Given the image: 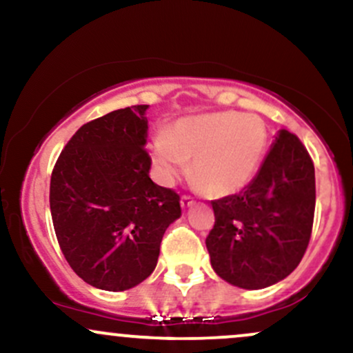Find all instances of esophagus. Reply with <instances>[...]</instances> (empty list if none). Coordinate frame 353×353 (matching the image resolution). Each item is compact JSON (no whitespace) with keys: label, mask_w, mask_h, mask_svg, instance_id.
<instances>
[{"label":"esophagus","mask_w":353,"mask_h":353,"mask_svg":"<svg viewBox=\"0 0 353 353\" xmlns=\"http://www.w3.org/2000/svg\"><path fill=\"white\" fill-rule=\"evenodd\" d=\"M192 204H194L192 197H189V196H182V197H181V208H182V209L192 208Z\"/></svg>","instance_id":"obj_1"}]
</instances>
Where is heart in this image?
Wrapping results in <instances>:
<instances>
[{
  "label": "heart",
  "mask_w": 353,
  "mask_h": 353,
  "mask_svg": "<svg viewBox=\"0 0 353 353\" xmlns=\"http://www.w3.org/2000/svg\"><path fill=\"white\" fill-rule=\"evenodd\" d=\"M269 131L255 114L217 111L176 121L168 134L151 141V161L157 179L176 184L188 172L197 189L212 197L239 192L261 169Z\"/></svg>",
  "instance_id": "obj_1"
}]
</instances>
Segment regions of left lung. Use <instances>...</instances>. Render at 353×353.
Masks as SVG:
<instances>
[{
  "mask_svg": "<svg viewBox=\"0 0 353 353\" xmlns=\"http://www.w3.org/2000/svg\"><path fill=\"white\" fill-rule=\"evenodd\" d=\"M210 265L230 285L265 289L283 281L305 254L315 210V171L292 132L281 129L247 188L210 202Z\"/></svg>",
  "mask_w": 353,
  "mask_h": 353,
  "instance_id": "8db88e82",
  "label": "left lung"
}]
</instances>
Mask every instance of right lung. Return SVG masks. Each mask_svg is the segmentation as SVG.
Wrapping results in <instances>:
<instances>
[{
	"label": "right lung",
	"mask_w": 353,
	"mask_h": 353,
	"mask_svg": "<svg viewBox=\"0 0 353 353\" xmlns=\"http://www.w3.org/2000/svg\"><path fill=\"white\" fill-rule=\"evenodd\" d=\"M148 104L81 125L51 174L50 208L59 247L89 285L123 292L157 265L179 196L149 177Z\"/></svg>",
	"instance_id": "1"
}]
</instances>
